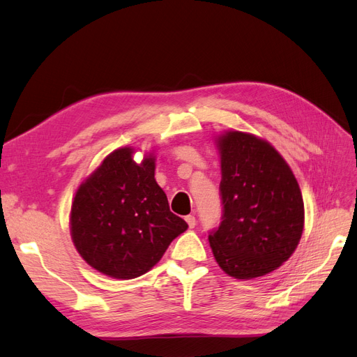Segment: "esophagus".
Instances as JSON below:
<instances>
[{
  "label": "esophagus",
  "mask_w": 357,
  "mask_h": 357,
  "mask_svg": "<svg viewBox=\"0 0 357 357\" xmlns=\"http://www.w3.org/2000/svg\"><path fill=\"white\" fill-rule=\"evenodd\" d=\"M185 222H187V225H188V227H190V229H193L196 226V218L193 215L185 216Z\"/></svg>",
  "instance_id": "1"
}]
</instances>
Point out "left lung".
<instances>
[{"mask_svg": "<svg viewBox=\"0 0 357 357\" xmlns=\"http://www.w3.org/2000/svg\"><path fill=\"white\" fill-rule=\"evenodd\" d=\"M220 154L223 216L208 235L227 275L252 280L280 268L304 229V202L297 178L268 141L241 131L216 138Z\"/></svg>", "mask_w": 357, "mask_h": 357, "instance_id": "left-lung-1", "label": "left lung"}]
</instances>
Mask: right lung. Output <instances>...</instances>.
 <instances>
[{
    "mask_svg": "<svg viewBox=\"0 0 357 357\" xmlns=\"http://www.w3.org/2000/svg\"><path fill=\"white\" fill-rule=\"evenodd\" d=\"M132 146L103 158L72 202L70 235L79 255L100 274L132 280L149 272L188 227L170 212L154 178L155 157L137 164Z\"/></svg>",
    "mask_w": 357,
    "mask_h": 357,
    "instance_id": "1",
    "label": "right lung"
}]
</instances>
